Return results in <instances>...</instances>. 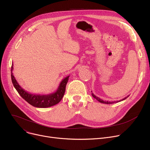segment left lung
<instances>
[{"label": "left lung", "instance_id": "left-lung-1", "mask_svg": "<svg viewBox=\"0 0 150 150\" xmlns=\"http://www.w3.org/2000/svg\"><path fill=\"white\" fill-rule=\"evenodd\" d=\"M91 92H92V91H91ZM92 94V96H93V97H94V98H95L97 100H98L99 102H100V103H105V104H112V103H117V102H121V101H122V100H125L126 99H127V97L129 96H129H127V97H126L125 98H124V99H121V100H117V101H111V102H108V101H105V100H102V99H100L99 97H96L93 93H92L91 94Z\"/></svg>", "mask_w": 150, "mask_h": 150}]
</instances>
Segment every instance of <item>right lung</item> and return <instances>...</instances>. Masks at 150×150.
<instances>
[{"mask_svg":"<svg viewBox=\"0 0 150 150\" xmlns=\"http://www.w3.org/2000/svg\"><path fill=\"white\" fill-rule=\"evenodd\" d=\"M13 64H12L11 67V78L12 83L19 94L31 105L37 108H48L56 105L61 100L65 93L66 84L70 76L64 78L61 81L56 92L47 95L34 94L28 93V91H25L19 86L13 74L12 71L13 70Z\"/></svg>","mask_w":150,"mask_h":150,"instance_id":"right-lung-1","label":"right lung"}]
</instances>
